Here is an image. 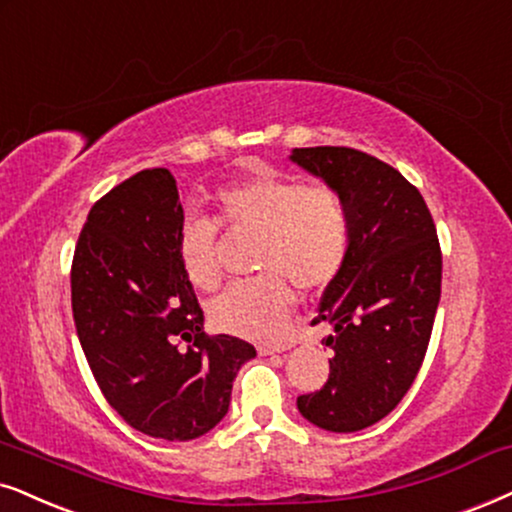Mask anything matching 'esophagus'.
<instances>
[{"label":"esophagus","instance_id":"34e87169","mask_svg":"<svg viewBox=\"0 0 512 512\" xmlns=\"http://www.w3.org/2000/svg\"><path fill=\"white\" fill-rule=\"evenodd\" d=\"M286 347H278V345H257V352H260V357H269V354H276V352H283Z\"/></svg>","mask_w":512,"mask_h":512}]
</instances>
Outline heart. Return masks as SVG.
I'll return each instance as SVG.
<instances>
[{
	"mask_svg": "<svg viewBox=\"0 0 512 512\" xmlns=\"http://www.w3.org/2000/svg\"><path fill=\"white\" fill-rule=\"evenodd\" d=\"M217 219L226 229L257 234L255 269L264 274L234 283L210 304L219 331L245 340L281 335L295 304V283L319 290L335 281L349 250V215L340 191L326 181L297 184L267 170L222 189ZM181 269L193 286L215 290L222 281L217 257V222L186 215L177 234Z\"/></svg>",
	"mask_w": 512,
	"mask_h": 512,
	"instance_id": "obj_1",
	"label": "heart"
}]
</instances>
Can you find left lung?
Returning a JSON list of instances; mask_svg holds the SVG:
<instances>
[{
	"instance_id": "1",
	"label": "left lung",
	"mask_w": 512,
	"mask_h": 512,
	"mask_svg": "<svg viewBox=\"0 0 512 512\" xmlns=\"http://www.w3.org/2000/svg\"><path fill=\"white\" fill-rule=\"evenodd\" d=\"M290 160L340 191L349 215L345 267L312 323H331L326 385L297 397L316 428L357 432L383 420L423 366L442 295L437 229L416 186L345 146L293 148Z\"/></svg>"
}]
</instances>
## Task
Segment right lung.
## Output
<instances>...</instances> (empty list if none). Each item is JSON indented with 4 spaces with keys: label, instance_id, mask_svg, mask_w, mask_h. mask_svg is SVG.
I'll return each mask as SVG.
<instances>
[{
    "label": "right lung",
    "instance_id": "obj_1",
    "mask_svg": "<svg viewBox=\"0 0 512 512\" xmlns=\"http://www.w3.org/2000/svg\"><path fill=\"white\" fill-rule=\"evenodd\" d=\"M177 181L141 170L96 200L70 271L73 319L96 385L127 425L189 442L226 416L234 378L255 347L203 331L181 269Z\"/></svg>",
    "mask_w": 512,
    "mask_h": 512
}]
</instances>
